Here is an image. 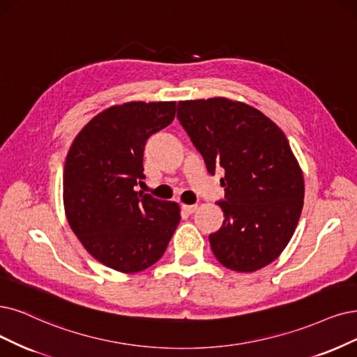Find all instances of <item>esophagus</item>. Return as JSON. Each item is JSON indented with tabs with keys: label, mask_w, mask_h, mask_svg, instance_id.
Listing matches in <instances>:
<instances>
[{
	"label": "esophagus",
	"mask_w": 357,
	"mask_h": 357,
	"mask_svg": "<svg viewBox=\"0 0 357 357\" xmlns=\"http://www.w3.org/2000/svg\"><path fill=\"white\" fill-rule=\"evenodd\" d=\"M181 207H182V210H183V212H185L187 215H192V213L195 212V210H197V206H195V204H182Z\"/></svg>",
	"instance_id": "obj_1"
}]
</instances>
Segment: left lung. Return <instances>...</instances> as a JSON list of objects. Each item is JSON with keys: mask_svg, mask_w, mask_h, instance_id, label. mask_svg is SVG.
I'll use <instances>...</instances> for the list:
<instances>
[{"mask_svg": "<svg viewBox=\"0 0 357 357\" xmlns=\"http://www.w3.org/2000/svg\"><path fill=\"white\" fill-rule=\"evenodd\" d=\"M178 119L207 172H225L223 223L208 235L223 266L255 272L278 257L298 223L305 179L284 132L252 105L228 98L178 102Z\"/></svg>", "mask_w": 357, "mask_h": 357, "instance_id": "8db88e82", "label": "left lung"}]
</instances>
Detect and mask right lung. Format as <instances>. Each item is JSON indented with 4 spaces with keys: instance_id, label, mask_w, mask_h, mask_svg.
Instances as JSON below:
<instances>
[{
    "instance_id": "right-lung-1",
    "label": "right lung",
    "mask_w": 357,
    "mask_h": 357,
    "mask_svg": "<svg viewBox=\"0 0 357 357\" xmlns=\"http://www.w3.org/2000/svg\"><path fill=\"white\" fill-rule=\"evenodd\" d=\"M175 113V101L113 105L82 128L66 157V218L86 252L114 271L154 265L181 220L175 202L137 191L145 178V142Z\"/></svg>"
}]
</instances>
